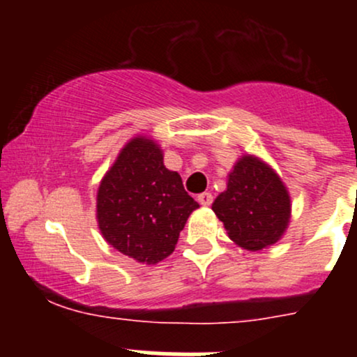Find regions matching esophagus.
<instances>
[{
    "instance_id": "34e87169",
    "label": "esophagus",
    "mask_w": 357,
    "mask_h": 357,
    "mask_svg": "<svg viewBox=\"0 0 357 357\" xmlns=\"http://www.w3.org/2000/svg\"><path fill=\"white\" fill-rule=\"evenodd\" d=\"M198 202L202 206H210L213 203V195L211 192H202V195H198Z\"/></svg>"
}]
</instances>
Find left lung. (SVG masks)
I'll return each instance as SVG.
<instances>
[{
	"instance_id": "obj_1",
	"label": "left lung",
	"mask_w": 357,
	"mask_h": 357,
	"mask_svg": "<svg viewBox=\"0 0 357 357\" xmlns=\"http://www.w3.org/2000/svg\"><path fill=\"white\" fill-rule=\"evenodd\" d=\"M211 210L235 245L260 252L285 235L292 218V199L280 176L264 159L240 155L228 173L227 190Z\"/></svg>"
}]
</instances>
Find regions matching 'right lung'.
<instances>
[{
	"label": "right lung",
	"mask_w": 357,
	"mask_h": 357,
	"mask_svg": "<svg viewBox=\"0 0 357 357\" xmlns=\"http://www.w3.org/2000/svg\"><path fill=\"white\" fill-rule=\"evenodd\" d=\"M199 204L181 176L165 166L153 137L126 142L97 190V225L110 247L139 264L155 265L174 252L179 233Z\"/></svg>",
	"instance_id": "add662e5"
}]
</instances>
